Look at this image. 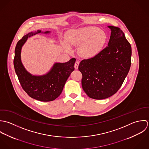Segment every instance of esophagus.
I'll use <instances>...</instances> for the list:
<instances>
[{
	"label": "esophagus",
	"mask_w": 149,
	"mask_h": 149,
	"mask_svg": "<svg viewBox=\"0 0 149 149\" xmlns=\"http://www.w3.org/2000/svg\"><path fill=\"white\" fill-rule=\"evenodd\" d=\"M79 62L78 61H77L75 63V65H74V67L77 70L78 68V66H79Z\"/></svg>",
	"instance_id": "obj_1"
}]
</instances>
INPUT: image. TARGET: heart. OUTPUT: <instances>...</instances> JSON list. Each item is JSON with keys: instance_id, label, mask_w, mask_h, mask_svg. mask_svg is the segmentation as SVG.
Segmentation results:
<instances>
[{"instance_id": "b5f03b06", "label": "heart", "mask_w": 149, "mask_h": 149, "mask_svg": "<svg viewBox=\"0 0 149 149\" xmlns=\"http://www.w3.org/2000/svg\"><path fill=\"white\" fill-rule=\"evenodd\" d=\"M65 38L71 45H80L79 52L82 56L91 58L101 51L108 40V36L99 28L87 26L70 31ZM62 44L65 48H69L67 43Z\"/></svg>"}]
</instances>
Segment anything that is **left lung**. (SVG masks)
<instances>
[{
  "label": "left lung",
  "instance_id": "obj_1",
  "mask_svg": "<svg viewBox=\"0 0 149 149\" xmlns=\"http://www.w3.org/2000/svg\"><path fill=\"white\" fill-rule=\"evenodd\" d=\"M111 30L108 46L97 55L82 60L78 69L82 74V88L90 98H107L121 86L131 64V47L120 28Z\"/></svg>",
  "mask_w": 149,
  "mask_h": 149
}]
</instances>
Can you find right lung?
<instances>
[{"label":"right lung","instance_id":"add662e5","mask_svg":"<svg viewBox=\"0 0 149 149\" xmlns=\"http://www.w3.org/2000/svg\"><path fill=\"white\" fill-rule=\"evenodd\" d=\"M40 33V30L30 32L18 41L15 49L14 66L22 89L29 96L40 101L48 102L55 100L61 93L66 81L75 69L76 59L72 58L66 63H55L51 71L44 75L34 76L30 74L22 64L21 48L29 37ZM48 33V31L44 32Z\"/></svg>","mask_w":149,"mask_h":149}]
</instances>
